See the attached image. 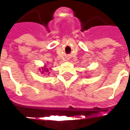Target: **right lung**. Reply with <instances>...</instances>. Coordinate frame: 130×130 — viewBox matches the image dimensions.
I'll return each instance as SVG.
<instances>
[{"label":"right lung","mask_w":130,"mask_h":130,"mask_svg":"<svg viewBox=\"0 0 130 130\" xmlns=\"http://www.w3.org/2000/svg\"><path fill=\"white\" fill-rule=\"evenodd\" d=\"M44 70V71H45V72H48V69H44V70Z\"/></svg>","instance_id":"add662e5"}]
</instances>
